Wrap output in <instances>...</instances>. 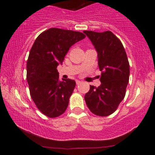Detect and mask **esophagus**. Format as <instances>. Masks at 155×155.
I'll use <instances>...</instances> for the list:
<instances>
[{"label": "esophagus", "instance_id": "obj_1", "mask_svg": "<svg viewBox=\"0 0 155 155\" xmlns=\"http://www.w3.org/2000/svg\"><path fill=\"white\" fill-rule=\"evenodd\" d=\"M76 84H77V85H79V84H81V81H79V80H76Z\"/></svg>", "mask_w": 155, "mask_h": 155}]
</instances>
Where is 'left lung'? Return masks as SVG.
<instances>
[{
	"label": "left lung",
	"instance_id": "8db88e82",
	"mask_svg": "<svg viewBox=\"0 0 155 155\" xmlns=\"http://www.w3.org/2000/svg\"><path fill=\"white\" fill-rule=\"evenodd\" d=\"M98 54L101 71L99 87L90 85L84 99L88 108L97 116L107 117L117 110L124 99L130 78V64L120 40L109 31H84Z\"/></svg>",
	"mask_w": 155,
	"mask_h": 155
}]
</instances>
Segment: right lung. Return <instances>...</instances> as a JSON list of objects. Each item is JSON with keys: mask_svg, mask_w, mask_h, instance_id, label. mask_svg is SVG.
<instances>
[{"mask_svg": "<svg viewBox=\"0 0 155 155\" xmlns=\"http://www.w3.org/2000/svg\"><path fill=\"white\" fill-rule=\"evenodd\" d=\"M79 31L51 28L37 37L27 61L26 79L31 99L48 117L64 113L76 86L74 80L58 79L56 69L70 47L85 38Z\"/></svg>", "mask_w": 155, "mask_h": 155, "instance_id": "obj_1", "label": "right lung"}]
</instances>
